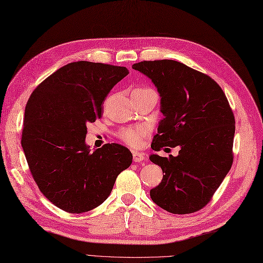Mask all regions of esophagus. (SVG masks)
<instances>
[{"instance_id": "esophagus-1", "label": "esophagus", "mask_w": 263, "mask_h": 263, "mask_svg": "<svg viewBox=\"0 0 263 263\" xmlns=\"http://www.w3.org/2000/svg\"><path fill=\"white\" fill-rule=\"evenodd\" d=\"M133 158H134V162L139 163V162L144 161L145 156H144V154L139 153V152H133Z\"/></svg>"}]
</instances>
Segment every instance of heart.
I'll list each match as a JSON object with an SVG mask.
<instances>
[{"label": "heart", "instance_id": "heart-1", "mask_svg": "<svg viewBox=\"0 0 263 263\" xmlns=\"http://www.w3.org/2000/svg\"><path fill=\"white\" fill-rule=\"evenodd\" d=\"M151 132L149 126L147 125H136L124 127L118 132L117 136L119 139L132 148H138L142 145L144 138Z\"/></svg>", "mask_w": 263, "mask_h": 263}]
</instances>
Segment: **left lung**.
Wrapping results in <instances>:
<instances>
[{"mask_svg":"<svg viewBox=\"0 0 263 263\" xmlns=\"http://www.w3.org/2000/svg\"><path fill=\"white\" fill-rule=\"evenodd\" d=\"M133 69L151 78L162 98L164 118L152 149L180 147L176 157L151 155L165 173L152 200L173 214L197 212L233 163L235 119L227 96L211 77L174 60L142 61Z\"/></svg>","mask_w":263,"mask_h":263,"instance_id":"8db88e82","label":"left lung"}]
</instances>
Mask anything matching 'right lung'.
Instances as JSON below:
<instances>
[{"label": "right lung", "mask_w": 263, "mask_h": 263, "mask_svg": "<svg viewBox=\"0 0 263 263\" xmlns=\"http://www.w3.org/2000/svg\"><path fill=\"white\" fill-rule=\"evenodd\" d=\"M129 73L126 67L77 61L37 86L25 106L22 148L41 193L69 213L106 201L117 176L132 164L129 149L105 144L90 152L87 124L101 117L104 100Z\"/></svg>", "instance_id": "obj_1"}]
</instances>
